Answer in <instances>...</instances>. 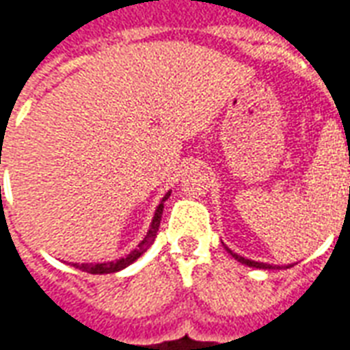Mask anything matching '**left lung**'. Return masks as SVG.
<instances>
[{"label": "left lung", "mask_w": 350, "mask_h": 350, "mask_svg": "<svg viewBox=\"0 0 350 350\" xmlns=\"http://www.w3.org/2000/svg\"><path fill=\"white\" fill-rule=\"evenodd\" d=\"M225 250H227L228 253H230V255H232V257H234L236 260H238V262L245 264V266H251V268H258V270H279V268H283V266H275V264L257 262V260H251V258L242 257V255H238V253H234V251L228 250L227 245H225ZM291 266H293V264H291ZM285 268H288V266H285Z\"/></svg>", "instance_id": "obj_1"}]
</instances>
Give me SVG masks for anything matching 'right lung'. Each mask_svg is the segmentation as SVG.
Masks as SVG:
<instances>
[{
    "label": "right lung",
    "instance_id": "add662e5",
    "mask_svg": "<svg viewBox=\"0 0 350 350\" xmlns=\"http://www.w3.org/2000/svg\"><path fill=\"white\" fill-rule=\"evenodd\" d=\"M170 197V191H168L165 197L161 198L159 206L155 208V213H153V219H152V225H150V230L146 232L144 240L138 243L137 250H133L129 255H125V257L118 258V260H112V262H75L71 266L75 268H79L82 271H88V273H95V275H100V273H114V271H120L123 268H127L129 264H133L137 260L140 255H144L146 251L150 250V245L155 242V238H157V230H159V225H161V215H163V208H165V200Z\"/></svg>",
    "mask_w": 350,
    "mask_h": 350
}]
</instances>
